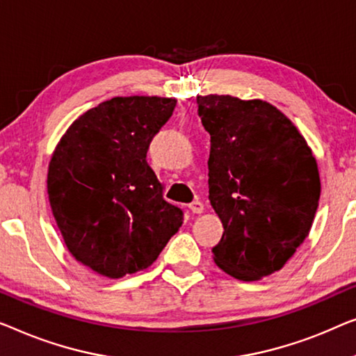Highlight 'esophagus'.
Here are the masks:
<instances>
[{
  "label": "esophagus",
  "instance_id": "obj_1",
  "mask_svg": "<svg viewBox=\"0 0 356 356\" xmlns=\"http://www.w3.org/2000/svg\"><path fill=\"white\" fill-rule=\"evenodd\" d=\"M188 208H190V211H192V213L200 214V213H203L204 204H203L202 202H200V200H193V202L188 204Z\"/></svg>",
  "mask_w": 356,
  "mask_h": 356
}]
</instances>
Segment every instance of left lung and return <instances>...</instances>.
Listing matches in <instances>:
<instances>
[{
	"label": "left lung",
	"mask_w": 356,
	"mask_h": 356,
	"mask_svg": "<svg viewBox=\"0 0 356 356\" xmlns=\"http://www.w3.org/2000/svg\"><path fill=\"white\" fill-rule=\"evenodd\" d=\"M197 104L211 135L209 202L224 227L214 261L238 280L269 276L313 226L321 195L316 159L273 104L230 95L197 97Z\"/></svg>",
	"instance_id": "8db88e82"
}]
</instances>
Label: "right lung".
Returning a JSON list of instances; mask_svg holds the SVG:
<instances>
[{
  "label": "right lung",
  "instance_id": "obj_1",
  "mask_svg": "<svg viewBox=\"0 0 356 356\" xmlns=\"http://www.w3.org/2000/svg\"><path fill=\"white\" fill-rule=\"evenodd\" d=\"M174 98L116 97L82 114L48 168L53 216L72 257L118 279L147 269L184 222L147 161Z\"/></svg>",
  "mask_w": 356,
  "mask_h": 356
}]
</instances>
